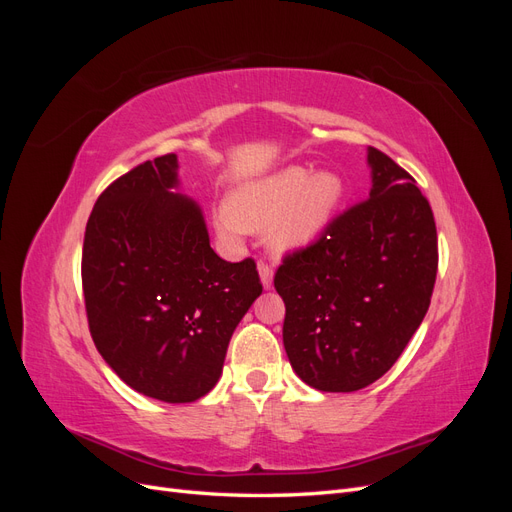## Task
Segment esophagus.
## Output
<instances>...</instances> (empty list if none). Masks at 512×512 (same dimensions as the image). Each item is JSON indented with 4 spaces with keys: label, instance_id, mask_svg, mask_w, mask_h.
<instances>
[{
    "label": "esophagus",
    "instance_id": "obj_1",
    "mask_svg": "<svg viewBox=\"0 0 512 512\" xmlns=\"http://www.w3.org/2000/svg\"><path fill=\"white\" fill-rule=\"evenodd\" d=\"M258 273H260V282H262V286H265L267 290L273 286V269H271V265H267L265 260H260L258 262Z\"/></svg>",
    "mask_w": 512,
    "mask_h": 512
}]
</instances>
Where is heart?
I'll return each mask as SVG.
<instances>
[{
    "label": "heart",
    "mask_w": 512,
    "mask_h": 512,
    "mask_svg": "<svg viewBox=\"0 0 512 512\" xmlns=\"http://www.w3.org/2000/svg\"><path fill=\"white\" fill-rule=\"evenodd\" d=\"M344 198V181L335 173H316L286 166L250 181L232 194L230 205L215 213L218 228L228 237L245 230L269 228V245L286 254L314 243L329 226Z\"/></svg>",
    "instance_id": "b5f03b06"
}]
</instances>
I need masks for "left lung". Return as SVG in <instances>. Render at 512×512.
Here are the masks:
<instances>
[{"mask_svg": "<svg viewBox=\"0 0 512 512\" xmlns=\"http://www.w3.org/2000/svg\"><path fill=\"white\" fill-rule=\"evenodd\" d=\"M371 190L322 237L284 258V348L305 384L352 393L393 367L429 309L438 235L416 181L367 147Z\"/></svg>", "mask_w": 512, "mask_h": 512, "instance_id": "1", "label": "left lung"}]
</instances>
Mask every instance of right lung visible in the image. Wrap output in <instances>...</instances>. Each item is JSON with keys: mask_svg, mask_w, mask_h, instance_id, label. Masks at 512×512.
Segmentation results:
<instances>
[{"mask_svg": "<svg viewBox=\"0 0 512 512\" xmlns=\"http://www.w3.org/2000/svg\"><path fill=\"white\" fill-rule=\"evenodd\" d=\"M89 331L130 389L166 404L205 397L237 324L260 297L252 258L211 250L203 209L179 192L175 153L100 194L83 241Z\"/></svg>", "mask_w": 512, "mask_h": 512, "instance_id": "obj_1", "label": "right lung"}]
</instances>
